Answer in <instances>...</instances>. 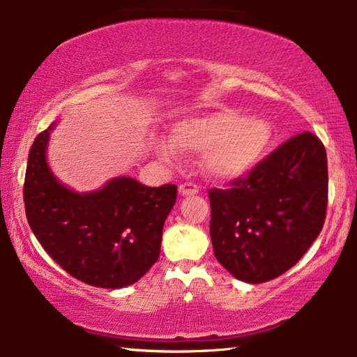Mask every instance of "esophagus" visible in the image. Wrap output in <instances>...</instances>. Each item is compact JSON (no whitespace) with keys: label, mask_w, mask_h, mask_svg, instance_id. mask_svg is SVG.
<instances>
[{"label":"esophagus","mask_w":357,"mask_h":357,"mask_svg":"<svg viewBox=\"0 0 357 357\" xmlns=\"http://www.w3.org/2000/svg\"><path fill=\"white\" fill-rule=\"evenodd\" d=\"M200 188L195 183H184L179 185V194L181 195H195L199 194Z\"/></svg>","instance_id":"esophagus-1"}]
</instances>
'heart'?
Here are the masks:
<instances>
[{
	"label": "heart",
	"instance_id": "1",
	"mask_svg": "<svg viewBox=\"0 0 357 357\" xmlns=\"http://www.w3.org/2000/svg\"><path fill=\"white\" fill-rule=\"evenodd\" d=\"M172 143L190 154L205 152L203 165L211 176L234 179L251 172L265 157L273 143V128L265 119L224 109L178 121L172 128ZM157 152L163 158L174 155L167 143L158 144Z\"/></svg>",
	"mask_w": 357,
	"mask_h": 357
}]
</instances>
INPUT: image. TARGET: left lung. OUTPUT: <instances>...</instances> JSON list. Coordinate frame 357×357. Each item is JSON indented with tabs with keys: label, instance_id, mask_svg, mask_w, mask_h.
Here are the masks:
<instances>
[{
	"label": "left lung",
	"instance_id": "8db88e82",
	"mask_svg": "<svg viewBox=\"0 0 357 357\" xmlns=\"http://www.w3.org/2000/svg\"><path fill=\"white\" fill-rule=\"evenodd\" d=\"M327 154L313 133L292 137L229 189H209L214 256L251 284L286 273L321 234Z\"/></svg>",
	"mask_w": 357,
	"mask_h": 357
}]
</instances>
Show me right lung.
Listing matches in <instances>:
<instances>
[{
	"label": "right lung",
	"mask_w": 357,
	"mask_h": 357,
	"mask_svg": "<svg viewBox=\"0 0 357 357\" xmlns=\"http://www.w3.org/2000/svg\"><path fill=\"white\" fill-rule=\"evenodd\" d=\"M54 126L38 135L28 154V224L44 251L76 280L106 289L133 284L157 262L178 188H148L121 176L100 190L73 192L56 181L46 162Z\"/></svg>",
	"instance_id": "add662e5"
}]
</instances>
